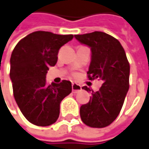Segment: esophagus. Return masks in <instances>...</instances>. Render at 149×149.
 <instances>
[{"mask_svg":"<svg viewBox=\"0 0 149 149\" xmlns=\"http://www.w3.org/2000/svg\"><path fill=\"white\" fill-rule=\"evenodd\" d=\"M81 89H82L81 85H79V84H78L76 83L72 84V90H73L74 93H77L79 91H80Z\"/></svg>","mask_w":149,"mask_h":149,"instance_id":"34e87169","label":"esophagus"}]
</instances>
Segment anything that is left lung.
<instances>
[{
  "label": "left lung",
  "instance_id": "8db88e82",
  "mask_svg": "<svg viewBox=\"0 0 149 149\" xmlns=\"http://www.w3.org/2000/svg\"><path fill=\"white\" fill-rule=\"evenodd\" d=\"M74 37L91 49L88 78L103 80L100 90L92 91L89 102L80 107V118L89 127L104 128L116 119L123 107L129 88V63L120 42L104 32ZM82 89L91 91L87 86Z\"/></svg>",
  "mask_w": 149,
  "mask_h": 149
}]
</instances>
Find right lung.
<instances>
[{
    "instance_id": "obj_1",
    "label": "right lung",
    "mask_w": 149,
    "mask_h": 149,
    "mask_svg": "<svg viewBox=\"0 0 149 149\" xmlns=\"http://www.w3.org/2000/svg\"><path fill=\"white\" fill-rule=\"evenodd\" d=\"M73 35L35 31L21 39L10 56V77L13 95L26 119L37 126H49L60 115L62 100L72 91L70 81L46 84L49 66L55 65L59 49Z\"/></svg>"
}]
</instances>
